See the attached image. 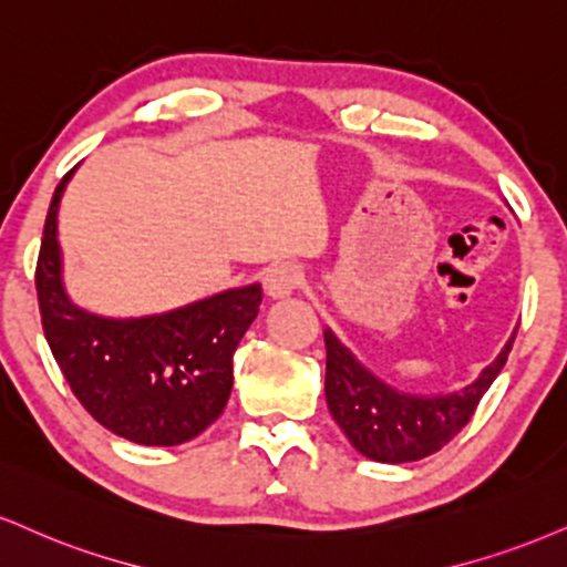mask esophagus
Returning a JSON list of instances; mask_svg holds the SVG:
<instances>
[{
    "instance_id": "1",
    "label": "esophagus",
    "mask_w": 567,
    "mask_h": 567,
    "mask_svg": "<svg viewBox=\"0 0 567 567\" xmlns=\"http://www.w3.org/2000/svg\"><path fill=\"white\" fill-rule=\"evenodd\" d=\"M301 282H303V271L290 261L269 266L264 275V290L269 298H288L301 288Z\"/></svg>"
}]
</instances>
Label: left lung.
<instances>
[{"label": "left lung", "instance_id": "left-lung-1", "mask_svg": "<svg viewBox=\"0 0 567 567\" xmlns=\"http://www.w3.org/2000/svg\"><path fill=\"white\" fill-rule=\"evenodd\" d=\"M515 336L507 340L475 383L446 395H412L385 385L353 359L340 340L324 330L327 372L324 395L332 420L338 422L353 449L374 462H414L446 446L467 425L504 361L513 351Z\"/></svg>", "mask_w": 567, "mask_h": 567}]
</instances>
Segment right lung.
Wrapping results in <instances>:
<instances>
[{"label":"right lung","instance_id":"add662e5","mask_svg":"<svg viewBox=\"0 0 567 567\" xmlns=\"http://www.w3.org/2000/svg\"><path fill=\"white\" fill-rule=\"evenodd\" d=\"M54 189L37 261L44 338L60 372L107 431L145 446H176L200 435L227 406L231 357L261 306V285L218 292L184 309L142 319H105L68 301L60 279Z\"/></svg>","mask_w":567,"mask_h":567}]
</instances>
